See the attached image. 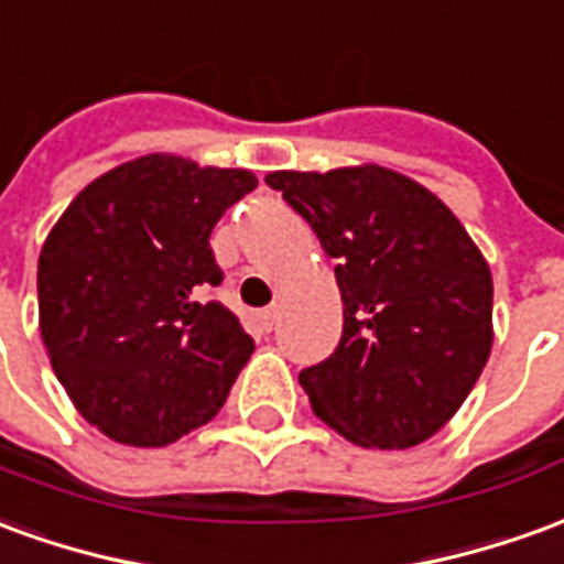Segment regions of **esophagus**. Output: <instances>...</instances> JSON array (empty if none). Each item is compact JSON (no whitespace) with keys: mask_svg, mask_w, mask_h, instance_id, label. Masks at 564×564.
<instances>
[{"mask_svg":"<svg viewBox=\"0 0 564 564\" xmlns=\"http://www.w3.org/2000/svg\"><path fill=\"white\" fill-rule=\"evenodd\" d=\"M258 325H261V330H273L275 327V306H270V310H263V313H258Z\"/></svg>","mask_w":564,"mask_h":564,"instance_id":"1","label":"esophagus"}]
</instances>
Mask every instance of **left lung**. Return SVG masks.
Here are the masks:
<instances>
[{
	"mask_svg": "<svg viewBox=\"0 0 564 564\" xmlns=\"http://www.w3.org/2000/svg\"><path fill=\"white\" fill-rule=\"evenodd\" d=\"M334 258L343 337L301 370L315 416L358 446L410 449L455 416L492 352V273L449 206L365 163L267 175Z\"/></svg>",
	"mask_w": 564,
	"mask_h": 564,
	"instance_id": "left-lung-1",
	"label": "left lung"
}]
</instances>
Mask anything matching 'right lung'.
I'll return each instance as SVG.
<instances>
[{"label": "right lung", "mask_w": 564, "mask_h": 564, "mask_svg": "<svg viewBox=\"0 0 564 564\" xmlns=\"http://www.w3.org/2000/svg\"><path fill=\"white\" fill-rule=\"evenodd\" d=\"M258 178L145 154L94 178L39 254V327L59 386L127 446H166L206 425L254 339L225 303L212 227Z\"/></svg>", "instance_id": "add662e5"}]
</instances>
